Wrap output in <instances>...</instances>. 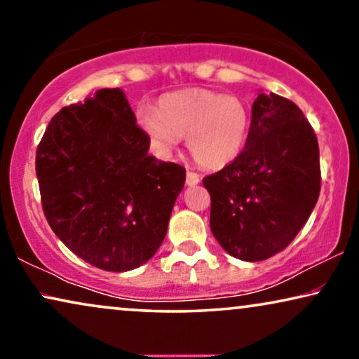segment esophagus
<instances>
[{"label": "esophagus", "instance_id": "obj_1", "mask_svg": "<svg viewBox=\"0 0 359 359\" xmlns=\"http://www.w3.org/2000/svg\"><path fill=\"white\" fill-rule=\"evenodd\" d=\"M199 181H201L199 175L194 173V171H188V173H186V184L188 186H196Z\"/></svg>", "mask_w": 359, "mask_h": 359}]
</instances>
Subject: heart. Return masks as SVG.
Segmentation results:
<instances>
[{
  "label": "heart",
  "instance_id": "heart-1",
  "mask_svg": "<svg viewBox=\"0 0 359 359\" xmlns=\"http://www.w3.org/2000/svg\"><path fill=\"white\" fill-rule=\"evenodd\" d=\"M137 119L161 154L186 137L189 154L205 170H220L237 160L252 126V114L240 97L209 90L165 96L158 109H142Z\"/></svg>",
  "mask_w": 359,
  "mask_h": 359
}]
</instances>
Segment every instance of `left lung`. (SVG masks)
Masks as SVG:
<instances>
[{
  "label": "left lung",
  "instance_id": "obj_1",
  "mask_svg": "<svg viewBox=\"0 0 359 359\" xmlns=\"http://www.w3.org/2000/svg\"><path fill=\"white\" fill-rule=\"evenodd\" d=\"M203 183L220 247L243 262H262L286 248L316 208L317 137L292 101L259 91L243 151Z\"/></svg>",
  "mask_w": 359,
  "mask_h": 359
}]
</instances>
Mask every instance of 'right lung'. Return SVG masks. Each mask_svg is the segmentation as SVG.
I'll return each instance as SVG.
<instances>
[{
    "label": "right lung",
    "mask_w": 359,
    "mask_h": 359,
    "mask_svg": "<svg viewBox=\"0 0 359 359\" xmlns=\"http://www.w3.org/2000/svg\"><path fill=\"white\" fill-rule=\"evenodd\" d=\"M121 88H102L52 117L36 155L47 222L76 257L130 271L163 242L186 170L149 155Z\"/></svg>",
    "instance_id": "1"
}]
</instances>
